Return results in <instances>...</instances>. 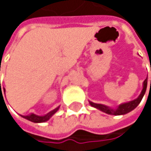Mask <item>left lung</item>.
Instances as JSON below:
<instances>
[{
    "instance_id": "obj_1",
    "label": "left lung",
    "mask_w": 151,
    "mask_h": 151,
    "mask_svg": "<svg viewBox=\"0 0 151 151\" xmlns=\"http://www.w3.org/2000/svg\"><path fill=\"white\" fill-rule=\"evenodd\" d=\"M147 83H148V78H146L143 83H142V90L140 93V95L133 101H130L129 102H125L122 104H120L116 108H111L110 106L103 105V104H97V103H93L92 101H89L90 105L102 112H104L107 114H112V115H122V114H126L129 112H131L132 110H134L137 106L140 104L143 95L145 94L146 89H147ZM150 88H151V80H150Z\"/></svg>"
}]
</instances>
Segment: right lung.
Here are the masks:
<instances>
[{"instance_id": "obj_1", "label": "right lung", "mask_w": 151, "mask_h": 151, "mask_svg": "<svg viewBox=\"0 0 151 151\" xmlns=\"http://www.w3.org/2000/svg\"><path fill=\"white\" fill-rule=\"evenodd\" d=\"M3 89H4V88H3ZM4 93H5V89H4ZM1 94H2V93H1ZM2 98H3V96H2ZM3 101H4V99H3ZM58 109H59V106L56 107L55 109L51 110L50 112H49L48 114H46L45 115H37V114H28V115H21V116L23 117V118H25V119H27V120H29V121H30V122H36V123L45 122H47L48 120H50V119L51 118V116H52Z\"/></svg>"}]
</instances>
